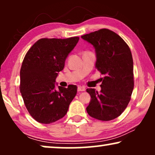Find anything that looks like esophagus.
<instances>
[{
  "mask_svg": "<svg viewBox=\"0 0 155 155\" xmlns=\"http://www.w3.org/2000/svg\"><path fill=\"white\" fill-rule=\"evenodd\" d=\"M78 92H84V91H85V87L78 86Z\"/></svg>",
  "mask_w": 155,
  "mask_h": 155,
  "instance_id": "esophagus-1",
  "label": "esophagus"
}]
</instances>
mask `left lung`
<instances>
[{"label":"left lung","mask_w":155,"mask_h":155,"mask_svg":"<svg viewBox=\"0 0 155 155\" xmlns=\"http://www.w3.org/2000/svg\"><path fill=\"white\" fill-rule=\"evenodd\" d=\"M95 49V68L104 75L100 92L87 89L91 99L86 108L96 119L107 121L121 114L130 100L133 81V61L130 48L120 36L107 29L82 36Z\"/></svg>","instance_id":"1"}]
</instances>
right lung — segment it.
I'll return each instance as SVG.
<instances>
[{
  "instance_id": "add662e5",
  "label": "right lung",
  "mask_w": 155,
  "mask_h": 155,
  "mask_svg": "<svg viewBox=\"0 0 155 155\" xmlns=\"http://www.w3.org/2000/svg\"><path fill=\"white\" fill-rule=\"evenodd\" d=\"M79 37L41 39L25 55L20 70V90L25 107L34 119L48 124L61 119L77 93V86H58L56 79Z\"/></svg>"
}]
</instances>
